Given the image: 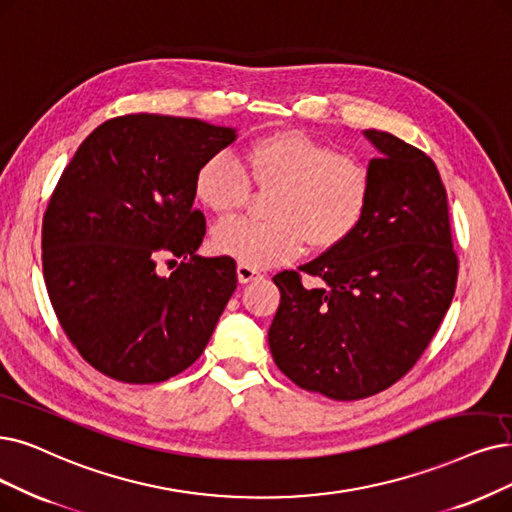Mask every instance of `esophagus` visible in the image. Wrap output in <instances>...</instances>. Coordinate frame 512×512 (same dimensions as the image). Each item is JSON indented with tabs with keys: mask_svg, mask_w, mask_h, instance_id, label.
<instances>
[{
	"mask_svg": "<svg viewBox=\"0 0 512 512\" xmlns=\"http://www.w3.org/2000/svg\"><path fill=\"white\" fill-rule=\"evenodd\" d=\"M260 277L262 275L256 269L248 267V264H237V279H239V283H250V281H256Z\"/></svg>",
	"mask_w": 512,
	"mask_h": 512,
	"instance_id": "obj_1",
	"label": "esophagus"
}]
</instances>
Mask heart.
I'll return each instance as SVG.
<instances>
[{
	"label": "heart",
	"mask_w": 512,
	"mask_h": 512,
	"mask_svg": "<svg viewBox=\"0 0 512 512\" xmlns=\"http://www.w3.org/2000/svg\"><path fill=\"white\" fill-rule=\"evenodd\" d=\"M258 189H275L273 220L231 218L216 224L212 245L252 269H267L313 250H332L349 239L365 218L372 174L361 159L338 153L323 140L298 130L275 132L250 142L243 166L229 153L201 163L193 195L216 216H231Z\"/></svg>",
	"instance_id": "obj_1"
}]
</instances>
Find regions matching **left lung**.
<instances>
[{"label": "left lung", "mask_w": 512, "mask_h": 512, "mask_svg": "<svg viewBox=\"0 0 512 512\" xmlns=\"http://www.w3.org/2000/svg\"><path fill=\"white\" fill-rule=\"evenodd\" d=\"M372 197L359 229L299 271L273 277L281 304L269 330L279 370L336 401L393 386L431 344L452 304L458 256L435 161L401 138L365 130Z\"/></svg>", "instance_id": "obj_1"}]
</instances>
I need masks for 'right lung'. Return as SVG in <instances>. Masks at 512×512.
<instances>
[{"instance_id":"obj_1","label":"right lung","mask_w":512,"mask_h":512,"mask_svg":"<svg viewBox=\"0 0 512 512\" xmlns=\"http://www.w3.org/2000/svg\"><path fill=\"white\" fill-rule=\"evenodd\" d=\"M233 140L199 119L130 113L98 126L60 174L42 222L44 279L60 327L100 374L163 382L206 349L237 269L195 254L206 218L193 180ZM161 263L177 269L161 276Z\"/></svg>"}]
</instances>
